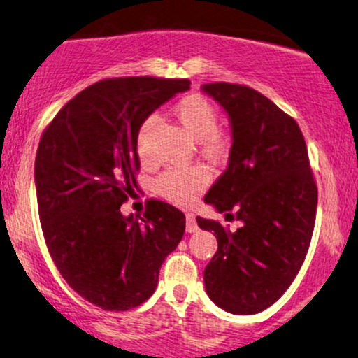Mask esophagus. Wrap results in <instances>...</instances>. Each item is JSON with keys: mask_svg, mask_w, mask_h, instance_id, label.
Segmentation results:
<instances>
[{"mask_svg": "<svg viewBox=\"0 0 358 358\" xmlns=\"http://www.w3.org/2000/svg\"><path fill=\"white\" fill-rule=\"evenodd\" d=\"M196 231V222L193 213H187V232H195Z\"/></svg>", "mask_w": 358, "mask_h": 358, "instance_id": "34e87169", "label": "esophagus"}]
</instances>
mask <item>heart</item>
I'll use <instances>...</instances> for the list:
<instances>
[{
	"mask_svg": "<svg viewBox=\"0 0 358 358\" xmlns=\"http://www.w3.org/2000/svg\"><path fill=\"white\" fill-rule=\"evenodd\" d=\"M173 114L180 124L187 129V133L200 143L207 158H227L229 150H231V138L217 129L219 113L207 97L200 96V94L183 97L182 101L175 104ZM148 131H150V121H146L141 126L136 139V151L141 162H148L145 148ZM208 182H210V175L205 168L190 166L166 171L156 180L155 187L156 192L168 202L180 205V207H188L199 199L200 193L207 188Z\"/></svg>",
	"mask_w": 358,
	"mask_h": 358,
	"instance_id": "b5f03b06",
	"label": "heart"
}]
</instances>
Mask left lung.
Here are the masks:
<instances>
[{
  "instance_id": "1",
  "label": "left lung",
  "mask_w": 358,
  "mask_h": 358,
  "mask_svg": "<svg viewBox=\"0 0 358 358\" xmlns=\"http://www.w3.org/2000/svg\"><path fill=\"white\" fill-rule=\"evenodd\" d=\"M229 116L232 146L227 170L205 195L231 232L196 217L217 237L215 256L203 271L208 298L232 315H256L285 294L301 269L313 236L318 190L301 129L293 117L245 85L203 84Z\"/></svg>"
}]
</instances>
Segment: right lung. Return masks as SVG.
<instances>
[{
    "label": "right lung",
    "mask_w": 358,
    "mask_h": 358,
    "mask_svg": "<svg viewBox=\"0 0 358 358\" xmlns=\"http://www.w3.org/2000/svg\"><path fill=\"white\" fill-rule=\"evenodd\" d=\"M187 79L122 77L89 85L43 131L35 158L40 224L62 278L106 311H126L155 293L159 268L185 232L173 205L150 200L122 215L136 187L143 122Z\"/></svg>",
    "instance_id": "obj_1"
}]
</instances>
